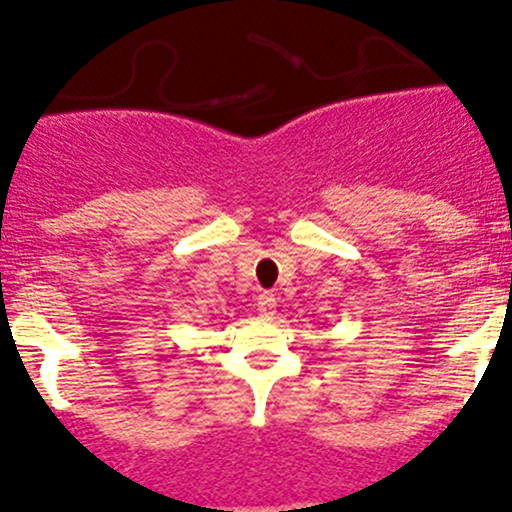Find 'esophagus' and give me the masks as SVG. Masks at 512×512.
<instances>
[{"label": "esophagus", "mask_w": 512, "mask_h": 512, "mask_svg": "<svg viewBox=\"0 0 512 512\" xmlns=\"http://www.w3.org/2000/svg\"><path fill=\"white\" fill-rule=\"evenodd\" d=\"M257 314L265 316V319H272L277 314V297L270 292L260 294V299H257Z\"/></svg>", "instance_id": "1"}]
</instances>
